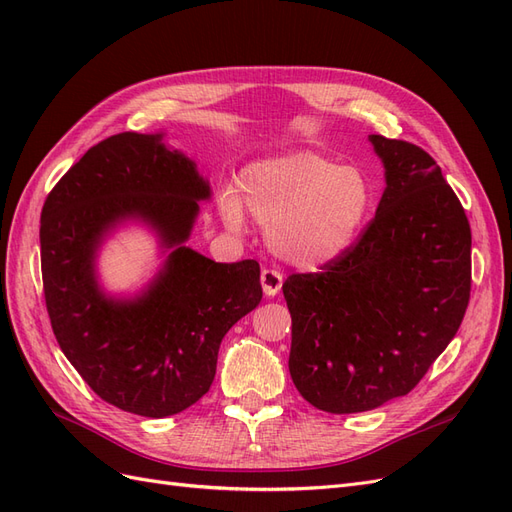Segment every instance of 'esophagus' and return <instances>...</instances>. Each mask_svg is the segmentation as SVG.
<instances>
[{
	"instance_id": "obj_1",
	"label": "esophagus",
	"mask_w": 512,
	"mask_h": 512,
	"mask_svg": "<svg viewBox=\"0 0 512 512\" xmlns=\"http://www.w3.org/2000/svg\"><path fill=\"white\" fill-rule=\"evenodd\" d=\"M282 282H284V277L280 271L265 269L260 273V284H262V290H265L267 297H275V294L282 290Z\"/></svg>"
}]
</instances>
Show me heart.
Segmentation results:
<instances>
[{
	"mask_svg": "<svg viewBox=\"0 0 512 512\" xmlns=\"http://www.w3.org/2000/svg\"><path fill=\"white\" fill-rule=\"evenodd\" d=\"M245 204L267 226L271 250L301 269H320L350 252L374 207L361 168L337 166L312 151L254 162L226 188L218 207L230 230L245 226Z\"/></svg>",
	"mask_w": 512,
	"mask_h": 512,
	"instance_id": "heart-1",
	"label": "heart"
}]
</instances>
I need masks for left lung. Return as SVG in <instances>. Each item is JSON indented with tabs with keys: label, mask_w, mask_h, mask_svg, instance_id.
Listing matches in <instances>:
<instances>
[{
	"label": "left lung",
	"mask_w": 512,
	"mask_h": 512,
	"mask_svg": "<svg viewBox=\"0 0 512 512\" xmlns=\"http://www.w3.org/2000/svg\"><path fill=\"white\" fill-rule=\"evenodd\" d=\"M386 188L350 252L292 273L288 369L314 408L374 410L408 395L451 344L470 301L472 232L427 151L369 134Z\"/></svg>",
	"instance_id": "left-lung-1"
}]
</instances>
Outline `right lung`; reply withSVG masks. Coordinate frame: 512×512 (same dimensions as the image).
<instances>
[{
  "instance_id": "right-lung-1",
  "label": "right lung",
  "mask_w": 512,
  "mask_h": 512,
  "mask_svg": "<svg viewBox=\"0 0 512 512\" xmlns=\"http://www.w3.org/2000/svg\"><path fill=\"white\" fill-rule=\"evenodd\" d=\"M209 196L196 164L166 149L162 134L121 132L91 147L44 200L46 312L61 352L106 404L149 418L196 404L224 335L262 299L256 260L215 262L185 247ZM126 219L149 223L171 254L145 293L115 300L97 286L95 252Z\"/></svg>"
}]
</instances>
